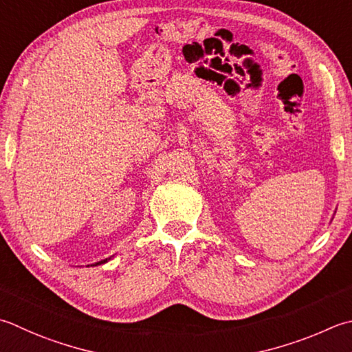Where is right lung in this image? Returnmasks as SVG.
<instances>
[{
  "label": "right lung",
  "mask_w": 352,
  "mask_h": 352,
  "mask_svg": "<svg viewBox=\"0 0 352 352\" xmlns=\"http://www.w3.org/2000/svg\"><path fill=\"white\" fill-rule=\"evenodd\" d=\"M108 259H109V258H108ZM108 259H103V261H100V263H96V264H94V265H100V264H105V263H107V261H108Z\"/></svg>",
  "instance_id": "right-lung-1"
}]
</instances>
